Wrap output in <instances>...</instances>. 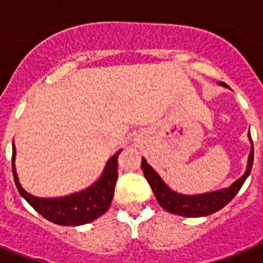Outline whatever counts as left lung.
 <instances>
[{
	"instance_id": "obj_1",
	"label": "left lung",
	"mask_w": 263,
	"mask_h": 263,
	"mask_svg": "<svg viewBox=\"0 0 263 263\" xmlns=\"http://www.w3.org/2000/svg\"><path fill=\"white\" fill-rule=\"evenodd\" d=\"M225 86L224 83H221ZM250 140L251 135L249 134ZM253 142V140H251ZM254 162V147L251 148L249 157V165H247V171L240 179L236 180L235 183L229 188L221 190L216 192H208V194H202V195H181L177 192L172 191L166 184L162 181L160 176L157 175L154 169L147 164V161L142 160V169H143L144 177L147 179L150 187H152L154 195H156L158 203L169 213L173 214H179L183 217H202L209 216L212 213L218 212L220 209L231 202V200L236 196L241 185L245 184L246 179L249 177L251 168H253Z\"/></svg>"
}]
</instances>
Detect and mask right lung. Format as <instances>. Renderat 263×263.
Returning <instances> with one entry per match:
<instances>
[{"instance_id":"1","label":"right lung","mask_w":263,"mask_h":263,"mask_svg":"<svg viewBox=\"0 0 263 263\" xmlns=\"http://www.w3.org/2000/svg\"><path fill=\"white\" fill-rule=\"evenodd\" d=\"M117 152L106 164L105 172L101 179L91 185L90 188L73 195L47 199V198H36L23 190L18 183L16 168H14V154L16 147L12 146V172L20 195L43 216L46 220L59 225H83L94 221L106 212L113 199L115 185L119 177L117 166H119V154Z\"/></svg>"}]
</instances>
